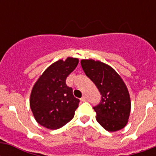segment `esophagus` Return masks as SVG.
<instances>
[{"instance_id":"esophagus-1","label":"esophagus","mask_w":156,"mask_h":156,"mask_svg":"<svg viewBox=\"0 0 156 156\" xmlns=\"http://www.w3.org/2000/svg\"><path fill=\"white\" fill-rule=\"evenodd\" d=\"M86 100H87V97H86V96H83V97L81 98V101L84 102V101H86Z\"/></svg>"}]
</instances>
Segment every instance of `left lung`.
Returning <instances> with one entry per match:
<instances>
[{
  "mask_svg": "<svg viewBox=\"0 0 156 156\" xmlns=\"http://www.w3.org/2000/svg\"><path fill=\"white\" fill-rule=\"evenodd\" d=\"M86 75L101 94V101L93 107L96 121L109 132L120 130L128 123L131 102L128 89L115 69L107 64L91 59L82 60Z\"/></svg>",
  "mask_w": 156,
  "mask_h": 156,
  "instance_id": "obj_1",
  "label": "left lung"
}]
</instances>
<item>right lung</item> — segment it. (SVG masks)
Listing matches in <instances>:
<instances>
[{
    "label": "right lung",
    "instance_id": "add662e5",
    "mask_svg": "<svg viewBox=\"0 0 156 156\" xmlns=\"http://www.w3.org/2000/svg\"><path fill=\"white\" fill-rule=\"evenodd\" d=\"M78 58L59 60L48 66L33 87L30 107L35 121L49 129H57L70 121L79 100L66 85V78L74 70Z\"/></svg>",
    "mask_w": 156,
    "mask_h": 156
}]
</instances>
